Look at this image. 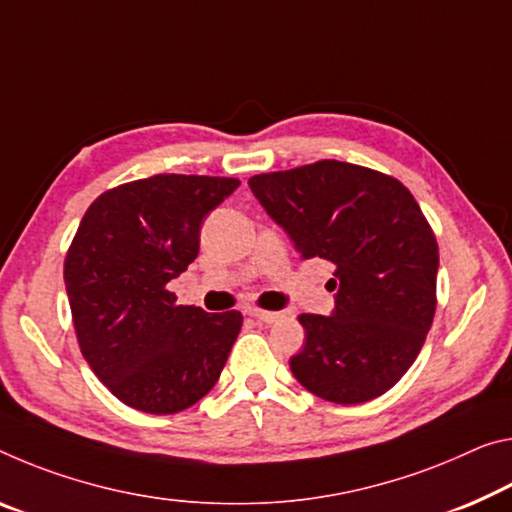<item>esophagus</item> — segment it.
I'll return each mask as SVG.
<instances>
[{"label": "esophagus", "instance_id": "34e87169", "mask_svg": "<svg viewBox=\"0 0 512 512\" xmlns=\"http://www.w3.org/2000/svg\"><path fill=\"white\" fill-rule=\"evenodd\" d=\"M250 314L255 316V319H259V321H264V323H273V321H278L280 319V312H269V310H262V307H250Z\"/></svg>", "mask_w": 512, "mask_h": 512}]
</instances>
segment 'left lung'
<instances>
[{
	"label": "left lung",
	"mask_w": 512,
	"mask_h": 512,
	"mask_svg": "<svg viewBox=\"0 0 512 512\" xmlns=\"http://www.w3.org/2000/svg\"><path fill=\"white\" fill-rule=\"evenodd\" d=\"M248 184L300 259L335 264V312L298 316L305 346L291 373L330 403L385 394L417 360L437 307L440 250L417 200L396 177L335 159Z\"/></svg>",
	"instance_id": "1"
}]
</instances>
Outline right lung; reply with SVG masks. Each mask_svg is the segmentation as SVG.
Returning a JSON list of instances; mask_svg holds the SVG:
<instances>
[{"label": "right lung", "mask_w": 512, "mask_h": 512, "mask_svg": "<svg viewBox=\"0 0 512 512\" xmlns=\"http://www.w3.org/2000/svg\"><path fill=\"white\" fill-rule=\"evenodd\" d=\"M241 182L161 173L97 196L72 239L63 280L88 367L118 401L173 415L216 385L241 312L177 305L168 282L198 257L200 223Z\"/></svg>", "instance_id": "obj_1"}]
</instances>
